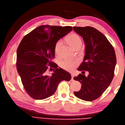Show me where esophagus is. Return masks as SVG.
<instances>
[{"instance_id":"34e87169","label":"esophagus","mask_w":125,"mask_h":125,"mask_svg":"<svg viewBox=\"0 0 125 125\" xmlns=\"http://www.w3.org/2000/svg\"><path fill=\"white\" fill-rule=\"evenodd\" d=\"M73 77H74V75L73 74H71V81H73Z\"/></svg>"}]
</instances>
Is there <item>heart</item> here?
I'll return each instance as SVG.
<instances>
[{
	"label": "heart",
	"mask_w": 125,
	"mask_h": 125,
	"mask_svg": "<svg viewBox=\"0 0 125 125\" xmlns=\"http://www.w3.org/2000/svg\"><path fill=\"white\" fill-rule=\"evenodd\" d=\"M68 42L70 46L75 49L76 48L79 46H81L82 42L80 37L77 34H71L68 37ZM62 41H58L55 45L54 51L56 55H59L60 48L62 46ZM78 64V61L77 60H65L61 61L60 62V67L65 70L68 71H73L75 68Z\"/></svg>",
	"instance_id": "obj_1"
}]
</instances>
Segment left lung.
Returning a JSON list of instances; mask_svg holds the SVG:
<instances>
[{"mask_svg": "<svg viewBox=\"0 0 125 125\" xmlns=\"http://www.w3.org/2000/svg\"><path fill=\"white\" fill-rule=\"evenodd\" d=\"M73 29L85 44L84 60L77 70L89 72L87 77L80 73L73 78L82 84L81 90L74 94L79 99L91 102L100 97L112 82L116 63L115 53L109 41L97 29L90 26Z\"/></svg>", "mask_w": 125, "mask_h": 125, "instance_id": "8db88e82", "label": "left lung"}]
</instances>
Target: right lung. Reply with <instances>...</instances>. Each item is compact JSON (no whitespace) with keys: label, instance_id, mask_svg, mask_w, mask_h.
Returning a JSON list of instances; mask_svg holds the SVG:
<instances>
[{"label":"right lung","instance_id":"obj_1","mask_svg":"<svg viewBox=\"0 0 125 125\" xmlns=\"http://www.w3.org/2000/svg\"><path fill=\"white\" fill-rule=\"evenodd\" d=\"M73 30L71 26L42 25L25 35L17 51V68L26 92L34 99L51 96L62 81H69L70 73L58 68L52 60L54 48L60 39ZM55 68L52 75L46 74L48 68Z\"/></svg>","mask_w":125,"mask_h":125}]
</instances>
